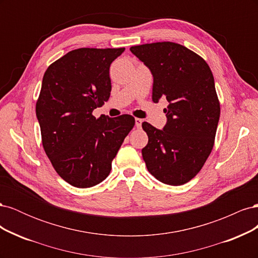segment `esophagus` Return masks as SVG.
Returning a JSON list of instances; mask_svg holds the SVG:
<instances>
[{"label":"esophagus","instance_id":"obj_1","mask_svg":"<svg viewBox=\"0 0 258 258\" xmlns=\"http://www.w3.org/2000/svg\"><path fill=\"white\" fill-rule=\"evenodd\" d=\"M142 119L141 118H136V126H137V128H141V126H142Z\"/></svg>","mask_w":258,"mask_h":258}]
</instances>
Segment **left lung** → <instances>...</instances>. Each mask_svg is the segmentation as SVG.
Segmentation results:
<instances>
[{
    "label": "left lung",
    "mask_w": 258,
    "mask_h": 258,
    "mask_svg": "<svg viewBox=\"0 0 258 258\" xmlns=\"http://www.w3.org/2000/svg\"><path fill=\"white\" fill-rule=\"evenodd\" d=\"M131 52L152 72L154 102L167 99L162 130L144 121L146 168L163 184L183 185L204 167L212 152L220 119L214 77L196 52L172 42L132 46Z\"/></svg>",
    "instance_id": "left-lung-1"
}]
</instances>
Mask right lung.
Masks as SVG:
<instances>
[{
    "label": "right lung",
    "instance_id": "1",
    "mask_svg": "<svg viewBox=\"0 0 258 258\" xmlns=\"http://www.w3.org/2000/svg\"><path fill=\"white\" fill-rule=\"evenodd\" d=\"M124 48H80L51 63L43 77L36 117L52 167L79 188L101 183L135 126L131 115H92L111 95L110 67Z\"/></svg>",
    "mask_w": 258,
    "mask_h": 258
}]
</instances>
